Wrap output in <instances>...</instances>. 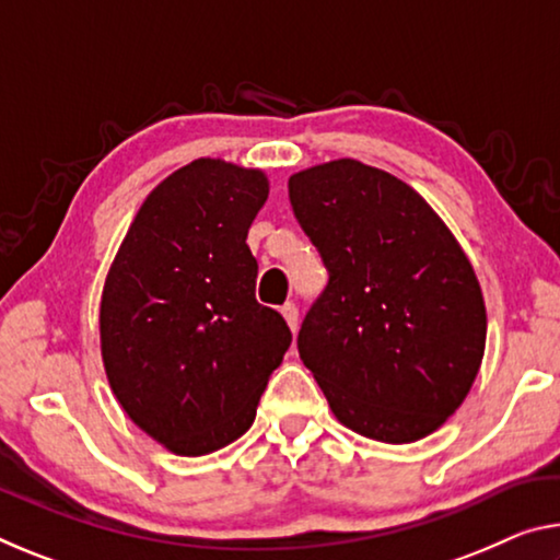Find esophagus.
Segmentation results:
<instances>
[{"instance_id":"esophagus-1","label":"esophagus","mask_w":560,"mask_h":560,"mask_svg":"<svg viewBox=\"0 0 560 560\" xmlns=\"http://www.w3.org/2000/svg\"><path fill=\"white\" fill-rule=\"evenodd\" d=\"M281 314H283V318H287L291 331H296V328H299V306L294 304V301H287V304L281 306Z\"/></svg>"}]
</instances>
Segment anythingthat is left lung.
Here are the masks:
<instances>
[{
    "instance_id": "obj_1",
    "label": "left lung",
    "mask_w": 560,
    "mask_h": 560,
    "mask_svg": "<svg viewBox=\"0 0 560 560\" xmlns=\"http://www.w3.org/2000/svg\"><path fill=\"white\" fill-rule=\"evenodd\" d=\"M289 201L328 271L301 361L351 431L429 436L483 359L486 306L464 248L411 186L357 159L294 174Z\"/></svg>"
}]
</instances>
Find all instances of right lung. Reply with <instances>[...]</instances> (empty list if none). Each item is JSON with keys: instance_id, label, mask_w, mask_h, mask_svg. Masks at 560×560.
I'll use <instances>...</instances> for the list:
<instances>
[{"instance_id": "right-lung-1", "label": "right lung", "mask_w": 560, "mask_h": 560, "mask_svg": "<svg viewBox=\"0 0 560 560\" xmlns=\"http://www.w3.org/2000/svg\"><path fill=\"white\" fill-rule=\"evenodd\" d=\"M269 182L197 159L141 203L104 283L100 331L112 392L131 421L179 456H203L254 423L291 346L254 296L246 234Z\"/></svg>"}]
</instances>
